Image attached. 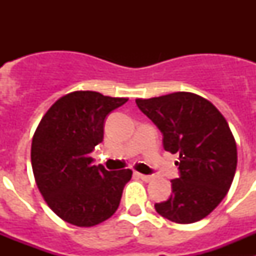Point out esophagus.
I'll list each match as a JSON object with an SVG mask.
<instances>
[{"label": "esophagus", "instance_id": "esophagus-1", "mask_svg": "<svg viewBox=\"0 0 256 256\" xmlns=\"http://www.w3.org/2000/svg\"><path fill=\"white\" fill-rule=\"evenodd\" d=\"M136 176L141 178V180H144V182H150V180H152V176H146V174H141V173H136Z\"/></svg>", "mask_w": 256, "mask_h": 256}]
</instances>
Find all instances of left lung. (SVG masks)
<instances>
[{
  "mask_svg": "<svg viewBox=\"0 0 256 256\" xmlns=\"http://www.w3.org/2000/svg\"><path fill=\"white\" fill-rule=\"evenodd\" d=\"M136 104L162 133L165 151L178 154L180 178L156 212L180 224L204 219L227 195L237 166L236 141L226 118L209 100L174 92Z\"/></svg>",
  "mask_w": 256,
  "mask_h": 256,
  "instance_id": "1",
  "label": "left lung"
}]
</instances>
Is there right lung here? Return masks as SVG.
Wrapping results in <instances>:
<instances>
[{
  "label": "right lung",
  "instance_id": "right-lung-1",
  "mask_svg": "<svg viewBox=\"0 0 256 256\" xmlns=\"http://www.w3.org/2000/svg\"><path fill=\"white\" fill-rule=\"evenodd\" d=\"M126 97L74 91L60 97L40 119L30 159L38 190L50 209L76 227L100 224L116 212L130 169L108 172L90 154L104 138L106 115Z\"/></svg>",
  "mask_w": 256,
  "mask_h": 256
}]
</instances>
